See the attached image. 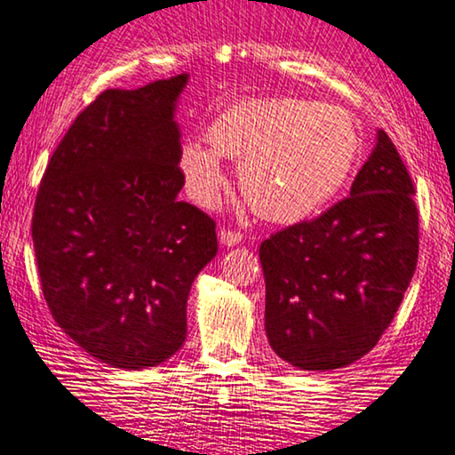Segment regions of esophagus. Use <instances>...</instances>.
I'll use <instances>...</instances> for the list:
<instances>
[{
	"label": "esophagus",
	"instance_id": "1",
	"mask_svg": "<svg viewBox=\"0 0 455 455\" xmlns=\"http://www.w3.org/2000/svg\"><path fill=\"white\" fill-rule=\"evenodd\" d=\"M220 243L227 245V247H235L239 245L241 241H243V237H241V233L237 231H231V228H220Z\"/></svg>",
	"mask_w": 455,
	"mask_h": 455
}]
</instances>
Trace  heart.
<instances>
[{
	"mask_svg": "<svg viewBox=\"0 0 455 455\" xmlns=\"http://www.w3.org/2000/svg\"><path fill=\"white\" fill-rule=\"evenodd\" d=\"M210 148L188 142L180 172L188 197L214 208L227 185L220 157L239 164V187L273 222L315 216L342 191L361 155L347 108L304 99H254L224 108L205 132Z\"/></svg>",
	"mask_w": 455,
	"mask_h": 455,
	"instance_id": "b5f03b06",
	"label": "heart"
}]
</instances>
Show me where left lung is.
<instances>
[{"mask_svg":"<svg viewBox=\"0 0 455 455\" xmlns=\"http://www.w3.org/2000/svg\"><path fill=\"white\" fill-rule=\"evenodd\" d=\"M413 193L393 140L378 130L347 199L262 241L264 327L281 359L327 371L376 347L418 264Z\"/></svg>","mask_w":455,"mask_h":455,"instance_id":"left-lung-1","label":"left lung"}]
</instances>
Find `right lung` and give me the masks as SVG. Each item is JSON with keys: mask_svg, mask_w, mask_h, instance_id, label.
Wrapping results in <instances>:
<instances>
[{"mask_svg": "<svg viewBox=\"0 0 455 455\" xmlns=\"http://www.w3.org/2000/svg\"><path fill=\"white\" fill-rule=\"evenodd\" d=\"M188 75L105 90L77 115L39 185L33 245L44 298L75 344L119 370L168 361L218 251L216 222L178 201L176 102Z\"/></svg>", "mask_w": 455, "mask_h": 455, "instance_id": "add662e5", "label": "right lung"}]
</instances>
